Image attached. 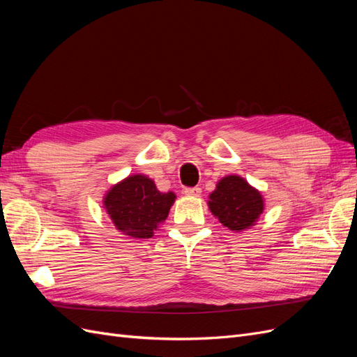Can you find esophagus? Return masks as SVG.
Wrapping results in <instances>:
<instances>
[{"label":"esophagus","instance_id":"34e87169","mask_svg":"<svg viewBox=\"0 0 357 357\" xmlns=\"http://www.w3.org/2000/svg\"><path fill=\"white\" fill-rule=\"evenodd\" d=\"M183 192H185V195H188V197H199L202 190H201V188L195 186V188H186Z\"/></svg>","mask_w":357,"mask_h":357}]
</instances>
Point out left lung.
Segmentation results:
<instances>
[{"label": "left lung", "mask_w": 357, "mask_h": 357, "mask_svg": "<svg viewBox=\"0 0 357 357\" xmlns=\"http://www.w3.org/2000/svg\"><path fill=\"white\" fill-rule=\"evenodd\" d=\"M208 208L226 228L241 232L257 222L265 204L261 192L243 177L226 176L210 193Z\"/></svg>", "instance_id": "obj_1"}]
</instances>
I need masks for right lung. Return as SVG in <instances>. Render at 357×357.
Returning <instances> with one entry per match:
<instances>
[{
	"mask_svg": "<svg viewBox=\"0 0 357 357\" xmlns=\"http://www.w3.org/2000/svg\"><path fill=\"white\" fill-rule=\"evenodd\" d=\"M174 201L172 192L162 193L152 178L134 174L114 185L102 202L119 232L132 238H152Z\"/></svg>",
	"mask_w": 357,
	"mask_h": 357,
	"instance_id": "obj_1",
	"label": "right lung"
}]
</instances>
